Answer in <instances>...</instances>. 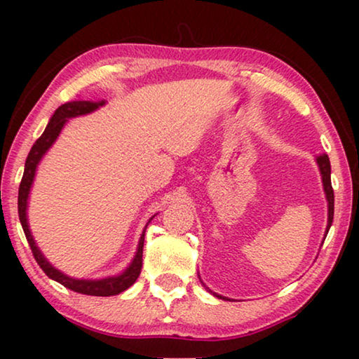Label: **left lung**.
Instances as JSON below:
<instances>
[{"label":"left lung","instance_id":"obj_1","mask_svg":"<svg viewBox=\"0 0 359 359\" xmlns=\"http://www.w3.org/2000/svg\"><path fill=\"white\" fill-rule=\"evenodd\" d=\"M317 164L320 169V174H322V182H323V190L325 195H327V202H328V224H327V233L330 226L333 223V210H335V195H333V189H332V167H330V159L327 154H322L317 157ZM217 295V294H215ZM219 299H224L222 295H217Z\"/></svg>","mask_w":359,"mask_h":359}]
</instances>
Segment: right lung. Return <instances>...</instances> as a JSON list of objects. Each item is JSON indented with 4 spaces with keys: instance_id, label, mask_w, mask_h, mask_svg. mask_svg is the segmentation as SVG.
Wrapping results in <instances>:
<instances>
[{
    "instance_id": "add662e5",
    "label": "right lung",
    "mask_w": 359,
    "mask_h": 359,
    "mask_svg": "<svg viewBox=\"0 0 359 359\" xmlns=\"http://www.w3.org/2000/svg\"><path fill=\"white\" fill-rule=\"evenodd\" d=\"M104 102H85V100H75V102H67L60 104L59 108L55 109V113L52 114L49 124L46 126L44 133H42L39 140L34 142V146L31 147L29 154H27L26 165H24V174L21 185H19V195H18V213H19V222H21V226L24 229V235H26V240L29 243L32 255H34V259L37 264L41 266V269L46 272L47 277H50L52 280H57V283L64 285V287L74 290V292L85 294V295H97V297H109V295H118L121 294L123 290L130 289L133 284L136 283V279L141 274L142 267V246H144V231H142L140 245H137L136 256L133 257L131 264L124 269L121 274L104 277V279H74V277L65 276L64 272L55 269L54 266L50 264L49 261L46 259L44 255H42L39 248H37L34 238L31 235L29 223H27V200H29V192L32 187V182H34L36 169L39 165V162L49 147L54 144L57 137H59L62 128L65 126V123L69 121L70 118L82 116V114H88L95 111V109L103 107ZM154 218V217H152ZM151 222V219H149Z\"/></svg>"
}]
</instances>
